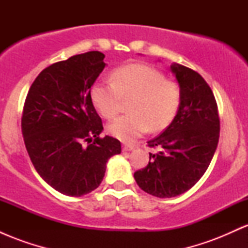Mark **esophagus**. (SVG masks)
<instances>
[{
	"mask_svg": "<svg viewBox=\"0 0 248 248\" xmlns=\"http://www.w3.org/2000/svg\"><path fill=\"white\" fill-rule=\"evenodd\" d=\"M134 147L133 144H129V143H124V146H122V150H124V152H130V150H133L134 149Z\"/></svg>",
	"mask_w": 248,
	"mask_h": 248,
	"instance_id": "34e87169",
	"label": "esophagus"
}]
</instances>
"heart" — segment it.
Masks as SVG:
<instances>
[{
	"instance_id": "heart-1",
	"label": "heart",
	"mask_w": 248,
	"mask_h": 248,
	"mask_svg": "<svg viewBox=\"0 0 248 248\" xmlns=\"http://www.w3.org/2000/svg\"><path fill=\"white\" fill-rule=\"evenodd\" d=\"M112 81H98L91 88L93 106L106 119L120 110L122 99L129 100L128 112L108 124L113 138L132 142L150 130L160 132L171 124L181 104V90L176 82L166 80L160 71L143 64L116 69Z\"/></svg>"
}]
</instances>
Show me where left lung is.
<instances>
[{"label":"left lung","instance_id":"obj_1","mask_svg":"<svg viewBox=\"0 0 248 248\" xmlns=\"http://www.w3.org/2000/svg\"><path fill=\"white\" fill-rule=\"evenodd\" d=\"M170 71L181 90L177 114L148 141L160 152L149 154L148 166L134 173L138 186L158 198L176 197L197 183L211 163L220 130L217 102L203 77L177 62Z\"/></svg>","mask_w":248,"mask_h":248}]
</instances>
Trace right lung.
Segmentation results:
<instances>
[{
	"label": "right lung",
	"instance_id": "obj_1",
	"mask_svg": "<svg viewBox=\"0 0 248 248\" xmlns=\"http://www.w3.org/2000/svg\"><path fill=\"white\" fill-rule=\"evenodd\" d=\"M104 58L90 51L50 65L25 99L22 132L30 160L62 195L80 197L95 190L108 160L121 153L120 141L100 138L104 127L91 99V87L107 65Z\"/></svg>",
	"mask_w": 248,
	"mask_h": 248
}]
</instances>
